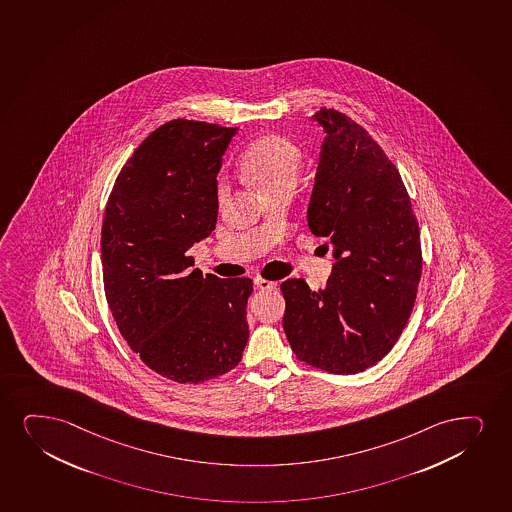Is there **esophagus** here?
Wrapping results in <instances>:
<instances>
[{
	"mask_svg": "<svg viewBox=\"0 0 512 512\" xmlns=\"http://www.w3.org/2000/svg\"><path fill=\"white\" fill-rule=\"evenodd\" d=\"M253 283H255V286L260 288V290H272V288H276V283H274V281L260 278V276H257V278L253 279Z\"/></svg>",
	"mask_w": 512,
	"mask_h": 512,
	"instance_id": "esophagus-1",
	"label": "esophagus"
}]
</instances>
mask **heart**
<instances>
[{"mask_svg":"<svg viewBox=\"0 0 512 512\" xmlns=\"http://www.w3.org/2000/svg\"><path fill=\"white\" fill-rule=\"evenodd\" d=\"M302 165V152L291 139L281 134H265L255 139L241 157V169L248 181L264 196L291 190ZM229 183L221 177L215 190L217 203L228 200Z\"/></svg>","mask_w":512,"mask_h":512,"instance_id":"obj_1","label":"heart"}]
</instances>
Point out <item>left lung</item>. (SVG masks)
Wrapping results in <instances>:
<instances>
[{"mask_svg":"<svg viewBox=\"0 0 512 512\" xmlns=\"http://www.w3.org/2000/svg\"><path fill=\"white\" fill-rule=\"evenodd\" d=\"M321 160L310 196L312 234L329 238L335 267L322 290L281 284L293 354L331 374L378 364L404 331L423 271L421 236L397 167L364 127L321 107Z\"/></svg>","mask_w":512,"mask_h":512,"instance_id":"left-lung-1","label":"left lung"}]
</instances>
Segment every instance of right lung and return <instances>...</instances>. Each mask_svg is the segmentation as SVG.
Masks as SVG:
<instances>
[{
	"mask_svg": "<svg viewBox=\"0 0 512 512\" xmlns=\"http://www.w3.org/2000/svg\"><path fill=\"white\" fill-rule=\"evenodd\" d=\"M238 127L174 119L134 150L101 226V267L120 335L152 371L203 383L238 366L250 278L190 271L186 252L215 229L222 155Z\"/></svg>",
	"mask_w": 512,
	"mask_h": 512,
	"instance_id": "1",
	"label": "right lung"
}]
</instances>
